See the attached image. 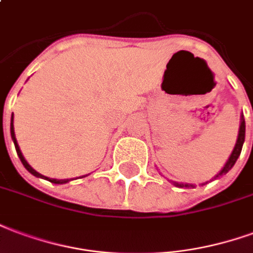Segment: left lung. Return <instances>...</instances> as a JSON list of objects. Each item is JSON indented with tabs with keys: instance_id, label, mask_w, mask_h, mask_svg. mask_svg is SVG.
Segmentation results:
<instances>
[{
	"instance_id": "left-lung-1",
	"label": "left lung",
	"mask_w": 253,
	"mask_h": 253,
	"mask_svg": "<svg viewBox=\"0 0 253 253\" xmlns=\"http://www.w3.org/2000/svg\"><path fill=\"white\" fill-rule=\"evenodd\" d=\"M244 139H245V120H244V116L241 114L240 128H239V134H237V140H236L235 148H233V151H232V154H230V156L228 158V160H226V163L224 165V167L220 169V172L215 175L214 178H211L210 180L220 178L221 175L226 174V172H228V171L235 166L236 160L239 159V156H240L241 154V148H243V144H244ZM169 182H171L175 187H194V185H191V183H182V182H175V180H169ZM206 183H208V182H204V183H201V186L206 185Z\"/></svg>"
}]
</instances>
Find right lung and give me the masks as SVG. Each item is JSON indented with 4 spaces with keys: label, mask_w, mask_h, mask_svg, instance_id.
I'll return each instance as SVG.
<instances>
[{
    "label": "right lung",
    "mask_w": 253,
    "mask_h": 253,
    "mask_svg": "<svg viewBox=\"0 0 253 253\" xmlns=\"http://www.w3.org/2000/svg\"><path fill=\"white\" fill-rule=\"evenodd\" d=\"M10 136H12V140L13 143H14V147H16V151H17V155L18 158H20V160H21V163H23V166L25 167V169H28L29 172L33 175V176H36V178H42V179H45L48 180V182H51V183H55V185H64V183H68L71 179H53V178H48V176H44V175L39 174L36 169H33L31 166H29V163L25 160V158H24V155L21 154V149H20V147H18V143L17 140H16V134H14V126H13V114H12V119H10ZM84 176H86V175H84ZM82 176V178H84Z\"/></svg>",
    "instance_id": "right-lung-1"
}]
</instances>
